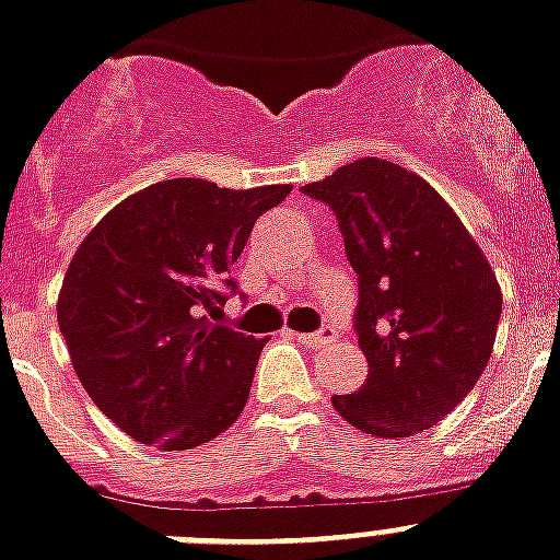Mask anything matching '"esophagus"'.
<instances>
[{
    "label": "esophagus",
    "mask_w": 560,
    "mask_h": 560,
    "mask_svg": "<svg viewBox=\"0 0 560 560\" xmlns=\"http://www.w3.org/2000/svg\"><path fill=\"white\" fill-rule=\"evenodd\" d=\"M299 342L304 345V348H327V345H334L336 339H339V330L330 325L319 327L316 334H293Z\"/></svg>",
    "instance_id": "1"
}]
</instances>
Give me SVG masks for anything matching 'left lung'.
<instances>
[{"instance_id":"8db88e82","label":"left lung","mask_w":560,"mask_h":560,"mask_svg":"<svg viewBox=\"0 0 560 560\" xmlns=\"http://www.w3.org/2000/svg\"><path fill=\"white\" fill-rule=\"evenodd\" d=\"M304 195L334 209L359 276L353 327L368 383L334 397L374 438H411L454 411L492 357L503 295L469 230L420 175L353 161Z\"/></svg>"}]
</instances>
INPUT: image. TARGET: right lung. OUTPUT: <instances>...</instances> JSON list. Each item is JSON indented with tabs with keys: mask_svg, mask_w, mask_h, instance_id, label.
Instances as JSON below:
<instances>
[{
	"mask_svg": "<svg viewBox=\"0 0 560 560\" xmlns=\"http://www.w3.org/2000/svg\"><path fill=\"white\" fill-rule=\"evenodd\" d=\"M290 189L175 177L85 235L59 290V334L94 406L131 440L184 452L238 420L267 339L218 319L253 224Z\"/></svg>",
	"mask_w": 560,
	"mask_h": 560,
	"instance_id": "right-lung-1",
	"label": "right lung"
}]
</instances>
